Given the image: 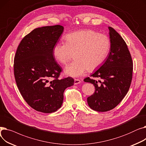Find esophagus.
<instances>
[{
    "label": "esophagus",
    "instance_id": "esophagus-1",
    "mask_svg": "<svg viewBox=\"0 0 146 146\" xmlns=\"http://www.w3.org/2000/svg\"><path fill=\"white\" fill-rule=\"evenodd\" d=\"M81 83V81L79 79H74V85H78V84L80 83Z\"/></svg>",
    "mask_w": 146,
    "mask_h": 146
}]
</instances>
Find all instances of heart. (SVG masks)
I'll list each match as a JSON object with an SVG mask.
<instances>
[{"instance_id":"1","label":"heart","mask_w":146,"mask_h":146,"mask_svg":"<svg viewBox=\"0 0 146 146\" xmlns=\"http://www.w3.org/2000/svg\"><path fill=\"white\" fill-rule=\"evenodd\" d=\"M66 43L58 42L52 49L55 59L65 64L74 59L64 68V73L72 78H79L88 70H94L105 61L110 50L111 42L106 35L98 34L93 30L78 31L65 36Z\"/></svg>"}]
</instances>
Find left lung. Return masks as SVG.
<instances>
[{
    "label": "left lung",
    "instance_id": "obj_1",
    "mask_svg": "<svg viewBox=\"0 0 146 146\" xmlns=\"http://www.w3.org/2000/svg\"><path fill=\"white\" fill-rule=\"evenodd\" d=\"M108 29L110 51L103 64L90 76L102 81L84 79L95 87L87 101L91 109L98 112L110 111L121 102L128 92L133 76V61L125 42L113 28Z\"/></svg>",
    "mask_w": 146,
    "mask_h": 146
}]
</instances>
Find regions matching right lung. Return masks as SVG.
<instances>
[{
  "mask_svg": "<svg viewBox=\"0 0 146 146\" xmlns=\"http://www.w3.org/2000/svg\"><path fill=\"white\" fill-rule=\"evenodd\" d=\"M63 31L59 25L34 29L22 40L14 58L15 78L21 95L31 108L43 113L57 111L64 90L74 85L70 77L58 79L62 68L52 54Z\"/></svg>",
  "mask_w": 146,
  "mask_h": 146,
  "instance_id": "obj_1",
  "label": "right lung"
}]
</instances>
